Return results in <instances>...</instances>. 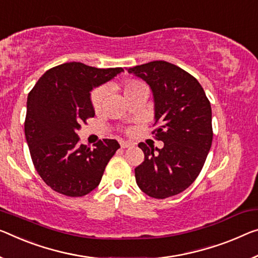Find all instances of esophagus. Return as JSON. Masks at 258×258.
Masks as SVG:
<instances>
[{"label": "esophagus", "mask_w": 258, "mask_h": 258, "mask_svg": "<svg viewBox=\"0 0 258 258\" xmlns=\"http://www.w3.org/2000/svg\"><path fill=\"white\" fill-rule=\"evenodd\" d=\"M120 145H121V148H122V149L130 148V146H133L132 143H129V142H125V141H121V142H120Z\"/></svg>", "instance_id": "34e87169"}]
</instances>
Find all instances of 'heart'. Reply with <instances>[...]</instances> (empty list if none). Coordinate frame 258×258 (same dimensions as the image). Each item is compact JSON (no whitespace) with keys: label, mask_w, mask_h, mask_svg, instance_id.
Returning <instances> with one entry per match:
<instances>
[{"label":"heart","mask_w":258,"mask_h":258,"mask_svg":"<svg viewBox=\"0 0 258 258\" xmlns=\"http://www.w3.org/2000/svg\"><path fill=\"white\" fill-rule=\"evenodd\" d=\"M142 86H144V85H143L140 82L129 81V82H125L124 84L121 86V88H122V91H123L124 96H128L129 93L133 92V91L140 89V88H142ZM105 96H106L105 89L100 88V89H97L93 91L92 96H91V101H92L94 109L100 108L102 101H104V99H105Z\"/></svg>","instance_id":"heart-1"}]
</instances>
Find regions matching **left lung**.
Segmentation results:
<instances>
[{"label":"left lung","instance_id":"left-lung-1","mask_svg":"<svg viewBox=\"0 0 258 258\" xmlns=\"http://www.w3.org/2000/svg\"><path fill=\"white\" fill-rule=\"evenodd\" d=\"M126 70L151 89L156 136L164 142L161 149L138 144L144 161L135 168L136 183L158 200L177 195L196 180L211 149V105L197 79L172 63L152 61Z\"/></svg>","mask_w":258,"mask_h":258}]
</instances>
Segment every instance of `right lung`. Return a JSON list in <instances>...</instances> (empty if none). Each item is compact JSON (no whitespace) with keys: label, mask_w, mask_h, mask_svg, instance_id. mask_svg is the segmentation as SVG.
<instances>
[{"label":"right lung","mask_w":258,"mask_h":258,"mask_svg":"<svg viewBox=\"0 0 258 258\" xmlns=\"http://www.w3.org/2000/svg\"><path fill=\"white\" fill-rule=\"evenodd\" d=\"M123 71L63 63L47 70L27 96L25 137L31 158L41 179L55 191L81 197L100 183L120 144L102 140L90 149L79 144L77 130L96 114L91 91Z\"/></svg>","instance_id":"obj_1"}]
</instances>
